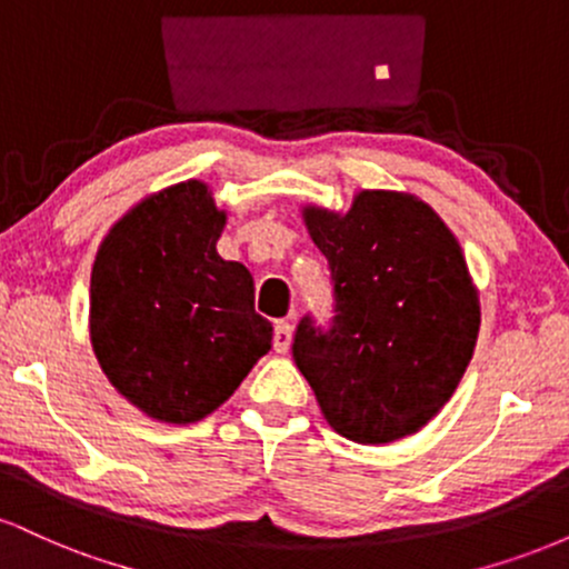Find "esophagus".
I'll return each instance as SVG.
<instances>
[{
  "label": "esophagus",
  "mask_w": 569,
  "mask_h": 569,
  "mask_svg": "<svg viewBox=\"0 0 569 569\" xmlns=\"http://www.w3.org/2000/svg\"><path fill=\"white\" fill-rule=\"evenodd\" d=\"M291 339H293L291 323L289 321H278L276 331H272V348H276V352H289Z\"/></svg>",
  "instance_id": "34e87169"
}]
</instances>
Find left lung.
I'll list each match as a JSON object with an SVG mask.
<instances>
[{
  "label": "left lung",
  "instance_id": "1",
  "mask_svg": "<svg viewBox=\"0 0 569 569\" xmlns=\"http://www.w3.org/2000/svg\"><path fill=\"white\" fill-rule=\"evenodd\" d=\"M302 219L337 293L329 335L305 318L293 337L323 420L358 443L417 433L452 398L479 339L460 243L426 200L396 189H358L339 211L307 202Z\"/></svg>",
  "mask_w": 569,
  "mask_h": 569
}]
</instances>
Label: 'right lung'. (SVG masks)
Segmentation results:
<instances>
[{"instance_id": "add662e5", "label": "right lung", "mask_w": 569, "mask_h": 569, "mask_svg": "<svg viewBox=\"0 0 569 569\" xmlns=\"http://www.w3.org/2000/svg\"><path fill=\"white\" fill-rule=\"evenodd\" d=\"M224 224L211 184L187 179L141 198L98 246L90 345L109 385L149 420H202L272 348L251 272L217 251Z\"/></svg>"}]
</instances>
